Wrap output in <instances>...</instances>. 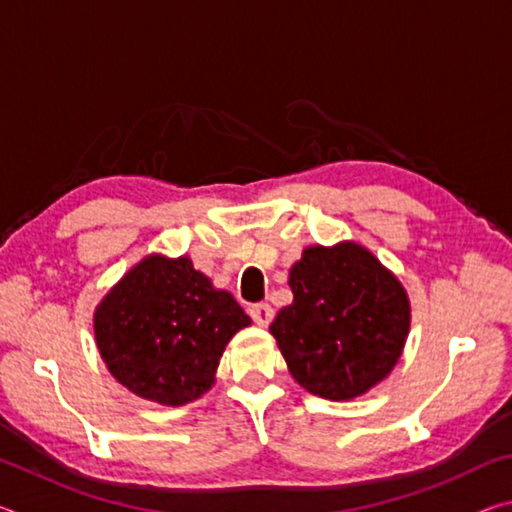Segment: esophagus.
I'll return each mask as SVG.
<instances>
[{
    "mask_svg": "<svg viewBox=\"0 0 512 512\" xmlns=\"http://www.w3.org/2000/svg\"><path fill=\"white\" fill-rule=\"evenodd\" d=\"M250 316H253L259 327H266L273 320V307L266 305V302H259V305L250 307Z\"/></svg>",
    "mask_w": 512,
    "mask_h": 512,
    "instance_id": "obj_1",
    "label": "esophagus"
}]
</instances>
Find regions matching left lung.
Returning a JSON list of instances; mask_svg holds the SVG:
<instances>
[{
    "label": "left lung",
    "mask_w": 512,
    "mask_h": 512,
    "mask_svg": "<svg viewBox=\"0 0 512 512\" xmlns=\"http://www.w3.org/2000/svg\"><path fill=\"white\" fill-rule=\"evenodd\" d=\"M289 287L293 302L275 316L271 334L307 393L354 400L391 375L411 329V300L366 246H307Z\"/></svg>",
    "instance_id": "obj_1"
}]
</instances>
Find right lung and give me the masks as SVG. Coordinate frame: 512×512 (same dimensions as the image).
Wrapping results in <instances>:
<instances>
[{
  "label": "right lung",
  "instance_id": "1",
  "mask_svg": "<svg viewBox=\"0 0 512 512\" xmlns=\"http://www.w3.org/2000/svg\"><path fill=\"white\" fill-rule=\"evenodd\" d=\"M248 325L232 293L216 289L187 255H146L94 309V341L110 375L162 406L210 391L225 345Z\"/></svg>",
  "mask_w": 512,
  "mask_h": 512
}]
</instances>
